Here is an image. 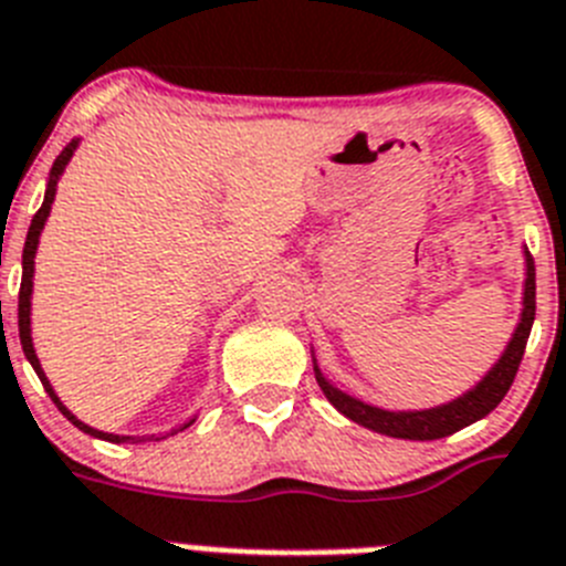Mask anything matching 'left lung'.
<instances>
[{"instance_id":"left-lung-1","label":"left lung","mask_w":566,"mask_h":566,"mask_svg":"<svg viewBox=\"0 0 566 566\" xmlns=\"http://www.w3.org/2000/svg\"><path fill=\"white\" fill-rule=\"evenodd\" d=\"M535 319V264L533 259H526V293H524V316H521V325H517L515 336H512L506 354L497 359V365L486 374L481 386L469 391L467 397L449 402L443 408H429V411H408V415H394V411H382V408L365 406V402L354 400L348 394L336 391L331 382L319 374L316 368V382L325 391V397L339 408L342 415L350 417L354 422L365 426V429H374L379 434L388 437H402V440H440V437H449L454 431L467 429L469 422L486 417L492 408H497V402L506 397L512 379L517 374V365L524 359L526 339H530V331H533Z\"/></svg>"}]
</instances>
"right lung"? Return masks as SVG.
<instances>
[{
	"label": "right lung",
	"instance_id": "right-lung-1",
	"mask_svg": "<svg viewBox=\"0 0 566 566\" xmlns=\"http://www.w3.org/2000/svg\"><path fill=\"white\" fill-rule=\"evenodd\" d=\"M74 149H77V140H71L69 146H65L60 155H56L54 166H51V180H49V189H45V201H42V207L36 210V216H33L31 221V230H28V239H25V250H22V284H19V342H22V350H25L28 363L33 365V371H36V377L42 379V386H45V391H49V397L54 400V406L63 411L65 417H69L74 426H77L80 431H85V434H94V437H103V440H108V443H120L123 437L117 434H103V431L92 429V426H85V422H80L77 417L71 415L69 408L60 402V397L54 394V388L49 386V379H45V374H42L40 368V359H36V354H33V342H31V287H33V255H36V244H40V232L42 227H45V218H49L51 212V203H54V192H56V180H60V175H63L65 164L71 160V155H74ZM189 426V422H187ZM184 426V429H187ZM132 440H140V437H132ZM146 440V437H144Z\"/></svg>",
	"mask_w": 566,
	"mask_h": 566
}]
</instances>
